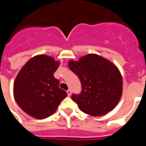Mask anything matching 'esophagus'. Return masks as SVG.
Returning <instances> with one entry per match:
<instances>
[{
  "instance_id": "34e87169",
  "label": "esophagus",
  "mask_w": 146,
  "mask_h": 146,
  "mask_svg": "<svg viewBox=\"0 0 146 146\" xmlns=\"http://www.w3.org/2000/svg\"><path fill=\"white\" fill-rule=\"evenodd\" d=\"M66 93H67V94H68V96H70L71 94H72V91H71L70 89H69L68 91H66Z\"/></svg>"
}]
</instances>
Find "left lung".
<instances>
[{"instance_id":"left-lung-1","label":"left lung","mask_w":146,"mask_h":146,"mask_svg":"<svg viewBox=\"0 0 146 146\" xmlns=\"http://www.w3.org/2000/svg\"><path fill=\"white\" fill-rule=\"evenodd\" d=\"M69 67L81 82L80 94L72 95L81 111L100 116L115 108L123 90L122 76L116 66L100 55L88 54L77 61L70 60Z\"/></svg>"}]
</instances>
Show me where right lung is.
I'll use <instances>...</instances> for the list:
<instances>
[{
    "label": "right lung",
    "mask_w": 146,
    "mask_h": 146,
    "mask_svg": "<svg viewBox=\"0 0 146 146\" xmlns=\"http://www.w3.org/2000/svg\"><path fill=\"white\" fill-rule=\"evenodd\" d=\"M60 63L45 55L30 59L18 73L14 83L15 101L23 111L37 119L50 116L67 96L53 74Z\"/></svg>",
    "instance_id": "right-lung-1"
}]
</instances>
